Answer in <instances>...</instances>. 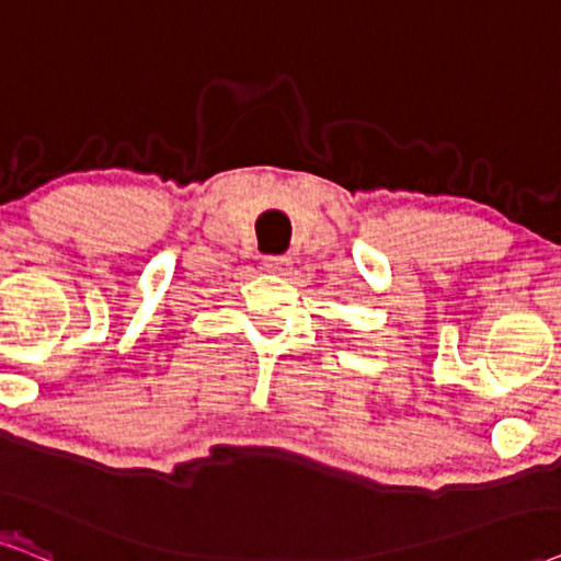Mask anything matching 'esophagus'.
Here are the masks:
<instances>
[{"label":"esophagus","instance_id":"1","mask_svg":"<svg viewBox=\"0 0 561 561\" xmlns=\"http://www.w3.org/2000/svg\"><path fill=\"white\" fill-rule=\"evenodd\" d=\"M293 266V259L287 256H264V268L272 274H287Z\"/></svg>","mask_w":561,"mask_h":561}]
</instances>
